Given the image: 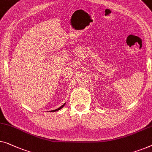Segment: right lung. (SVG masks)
<instances>
[{
	"label": "right lung",
	"instance_id": "1",
	"mask_svg": "<svg viewBox=\"0 0 152 152\" xmlns=\"http://www.w3.org/2000/svg\"><path fill=\"white\" fill-rule=\"evenodd\" d=\"M66 104V103H64V105H61V107H59V108H58V109H56V110H52L51 112H56V111H58V110H60L61 108H62V107H64V105Z\"/></svg>",
	"mask_w": 152,
	"mask_h": 152
}]
</instances>
